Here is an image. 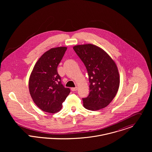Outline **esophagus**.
Listing matches in <instances>:
<instances>
[{
  "label": "esophagus",
  "mask_w": 152,
  "mask_h": 152,
  "mask_svg": "<svg viewBox=\"0 0 152 152\" xmlns=\"http://www.w3.org/2000/svg\"><path fill=\"white\" fill-rule=\"evenodd\" d=\"M77 89H78V88L77 87H74V88H71V91H77Z\"/></svg>",
  "instance_id": "1"
}]
</instances>
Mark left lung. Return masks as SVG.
Instances as JSON below:
<instances>
[{
	"mask_svg": "<svg viewBox=\"0 0 152 152\" xmlns=\"http://www.w3.org/2000/svg\"><path fill=\"white\" fill-rule=\"evenodd\" d=\"M74 50L87 68L89 94L83 98L85 108L97 110L108 106L119 87L118 68L108 54L101 48L91 44L78 45Z\"/></svg>",
	"mask_w": 152,
	"mask_h": 152,
	"instance_id": "left-lung-1",
	"label": "left lung"
}]
</instances>
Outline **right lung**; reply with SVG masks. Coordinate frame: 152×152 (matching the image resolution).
<instances>
[{
    "mask_svg": "<svg viewBox=\"0 0 152 152\" xmlns=\"http://www.w3.org/2000/svg\"><path fill=\"white\" fill-rule=\"evenodd\" d=\"M66 47L51 48L44 53L34 65L30 77L28 88L36 105L44 112L54 113L61 110L62 104L70 92L62 84L57 66Z\"/></svg>",
    "mask_w": 152,
    "mask_h": 152,
    "instance_id": "obj_1",
    "label": "right lung"
}]
</instances>
